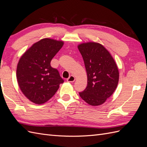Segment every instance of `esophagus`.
<instances>
[{"mask_svg": "<svg viewBox=\"0 0 147 147\" xmlns=\"http://www.w3.org/2000/svg\"><path fill=\"white\" fill-rule=\"evenodd\" d=\"M75 80V78L74 76H73V75H70V76L67 79V81L68 82H70V83H72V82H74Z\"/></svg>", "mask_w": 147, "mask_h": 147, "instance_id": "34e87169", "label": "esophagus"}]
</instances>
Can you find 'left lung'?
I'll return each mask as SVG.
<instances>
[{
  "mask_svg": "<svg viewBox=\"0 0 147 147\" xmlns=\"http://www.w3.org/2000/svg\"><path fill=\"white\" fill-rule=\"evenodd\" d=\"M87 73L86 89L79 94L92 106L101 105L116 90L119 80L117 65L110 53L101 44L82 43L78 46Z\"/></svg>",
  "mask_w": 147,
  "mask_h": 147,
  "instance_id": "1",
  "label": "left lung"
}]
</instances>
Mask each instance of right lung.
Wrapping results in <instances>:
<instances>
[{"instance_id":"add662e5","label":"right lung","mask_w":147,"mask_h":147,"mask_svg":"<svg viewBox=\"0 0 147 147\" xmlns=\"http://www.w3.org/2000/svg\"><path fill=\"white\" fill-rule=\"evenodd\" d=\"M63 45V41L43 38L21 57L17 65V81L24 96L35 104L45 103L64 83L58 70L50 64Z\"/></svg>"}]
</instances>
